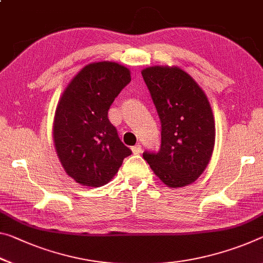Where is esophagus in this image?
Masks as SVG:
<instances>
[{"label":"esophagus","instance_id":"obj_1","mask_svg":"<svg viewBox=\"0 0 263 263\" xmlns=\"http://www.w3.org/2000/svg\"><path fill=\"white\" fill-rule=\"evenodd\" d=\"M131 149H132V153H133V154H139V153L141 152V145L137 144V145H135V146H133V147H131Z\"/></svg>","mask_w":263,"mask_h":263}]
</instances>
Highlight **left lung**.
Masks as SVG:
<instances>
[{
  "mask_svg": "<svg viewBox=\"0 0 263 263\" xmlns=\"http://www.w3.org/2000/svg\"><path fill=\"white\" fill-rule=\"evenodd\" d=\"M141 74L161 122L160 151L144 152V159L170 189L193 184L210 164L215 144L214 116L205 91L179 66H148Z\"/></svg>",
  "mask_w": 263,
  "mask_h": 263,
  "instance_id": "1",
  "label": "left lung"
}]
</instances>
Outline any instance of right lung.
<instances>
[{"label": "right lung", "mask_w": 263, "mask_h": 263, "mask_svg": "<svg viewBox=\"0 0 263 263\" xmlns=\"http://www.w3.org/2000/svg\"><path fill=\"white\" fill-rule=\"evenodd\" d=\"M131 81L116 62H93L74 74L57 103L52 138L65 173L79 185L101 187L132 153L107 118L111 104Z\"/></svg>", "instance_id": "obj_1"}]
</instances>
